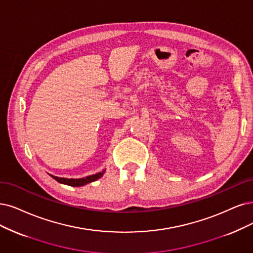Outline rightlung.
<instances>
[{
	"mask_svg": "<svg viewBox=\"0 0 253 253\" xmlns=\"http://www.w3.org/2000/svg\"><path fill=\"white\" fill-rule=\"evenodd\" d=\"M104 173H105V170H103L102 172H99V173L93 174V175H89L86 177H83V178H62V177H57V176H53V175H50V176L56 181H58L59 183H62V184H67V185H71V186H82V185H85L87 183H90L92 181L98 180L99 178H101Z\"/></svg>",
	"mask_w": 253,
	"mask_h": 253,
	"instance_id": "right-lung-1",
	"label": "right lung"
}]
</instances>
